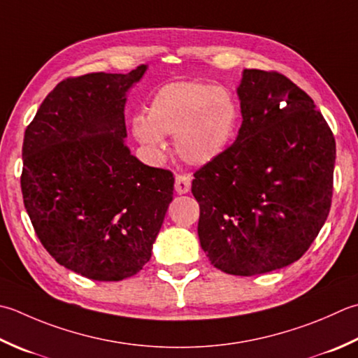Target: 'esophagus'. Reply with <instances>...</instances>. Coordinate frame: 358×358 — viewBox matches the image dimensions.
Masks as SVG:
<instances>
[{
    "instance_id": "esophagus-1",
    "label": "esophagus",
    "mask_w": 358,
    "mask_h": 358,
    "mask_svg": "<svg viewBox=\"0 0 358 358\" xmlns=\"http://www.w3.org/2000/svg\"><path fill=\"white\" fill-rule=\"evenodd\" d=\"M191 177L189 175H177L175 177V191L177 194H187L191 191Z\"/></svg>"
}]
</instances>
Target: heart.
Here are the masks:
<instances>
[{
  "instance_id": "1",
  "label": "heart",
  "mask_w": 358,
  "mask_h": 358,
  "mask_svg": "<svg viewBox=\"0 0 358 358\" xmlns=\"http://www.w3.org/2000/svg\"><path fill=\"white\" fill-rule=\"evenodd\" d=\"M241 108L231 91L200 82H173L152 97L147 115L131 119V133L147 150H164L175 136L177 155L191 166H206L234 141Z\"/></svg>"
}]
</instances>
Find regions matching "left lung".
<instances>
[{
    "instance_id": "obj_1",
    "label": "left lung",
    "mask_w": 358,
    "mask_h": 358,
    "mask_svg": "<svg viewBox=\"0 0 358 358\" xmlns=\"http://www.w3.org/2000/svg\"><path fill=\"white\" fill-rule=\"evenodd\" d=\"M234 144L194 173L199 239L215 268L236 276L303 256L332 201L335 139L309 94L285 76L243 69Z\"/></svg>"
}]
</instances>
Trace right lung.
Listing matches in <instances>:
<instances>
[{"label": "right lung", "instance_id": "add662e5", "mask_svg": "<svg viewBox=\"0 0 358 358\" xmlns=\"http://www.w3.org/2000/svg\"><path fill=\"white\" fill-rule=\"evenodd\" d=\"M147 65L60 82L23 143L21 191L40 242L93 281H121L149 262L173 195V175L133 157L124 107Z\"/></svg>", "mask_w": 358, "mask_h": 358}]
</instances>
